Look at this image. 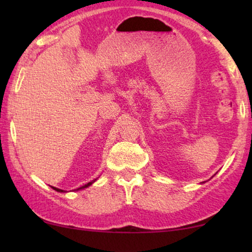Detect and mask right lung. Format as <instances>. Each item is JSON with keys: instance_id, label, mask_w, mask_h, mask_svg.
<instances>
[{"instance_id": "right-lung-1", "label": "right lung", "mask_w": 252, "mask_h": 252, "mask_svg": "<svg viewBox=\"0 0 252 252\" xmlns=\"http://www.w3.org/2000/svg\"><path fill=\"white\" fill-rule=\"evenodd\" d=\"M95 180H96V179H95ZM95 180H93V181H91V182H88V184L87 185H85V186H82V187H80V188H78L77 189V190H79V189H84V188H87L88 187V186H91L92 184H93V182H94ZM54 189H55V190H56V191H64V190H62V189H58V188H55V187H53Z\"/></svg>"}]
</instances>
